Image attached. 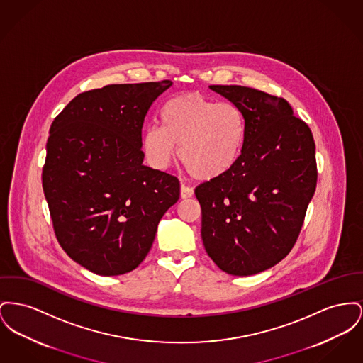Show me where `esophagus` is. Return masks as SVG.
<instances>
[{
	"mask_svg": "<svg viewBox=\"0 0 363 363\" xmlns=\"http://www.w3.org/2000/svg\"><path fill=\"white\" fill-rule=\"evenodd\" d=\"M193 189L191 186H186L185 184L181 185V199H189L193 196Z\"/></svg>",
	"mask_w": 363,
	"mask_h": 363,
	"instance_id": "34e87169",
	"label": "esophagus"
}]
</instances>
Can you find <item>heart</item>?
<instances>
[{"mask_svg":"<svg viewBox=\"0 0 363 363\" xmlns=\"http://www.w3.org/2000/svg\"><path fill=\"white\" fill-rule=\"evenodd\" d=\"M160 125L145 128L141 148L155 169H167L177 156L194 178L218 179L233 170L244 150L247 123L230 103L197 93L169 99L159 113Z\"/></svg>","mask_w":363,"mask_h":363,"instance_id":"1","label":"heart"}]
</instances>
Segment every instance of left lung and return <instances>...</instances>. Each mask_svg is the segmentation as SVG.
Segmentation results:
<instances>
[{"instance_id": "8db88e82", "label": "left lung", "mask_w": 363, "mask_h": 363, "mask_svg": "<svg viewBox=\"0 0 363 363\" xmlns=\"http://www.w3.org/2000/svg\"><path fill=\"white\" fill-rule=\"evenodd\" d=\"M247 123L244 150L229 174L196 188L201 238L232 276L264 272L291 252L317 186L313 133L286 100L237 85L210 86Z\"/></svg>"}]
</instances>
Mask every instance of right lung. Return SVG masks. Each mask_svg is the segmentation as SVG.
<instances>
[{"instance_id": "obj_1", "label": "right lung", "mask_w": 363, "mask_h": 363, "mask_svg": "<svg viewBox=\"0 0 363 363\" xmlns=\"http://www.w3.org/2000/svg\"><path fill=\"white\" fill-rule=\"evenodd\" d=\"M171 81L107 85L72 99L46 143L43 188L65 254L91 273L121 276L148 255L179 179L143 164L141 134Z\"/></svg>"}]
</instances>
